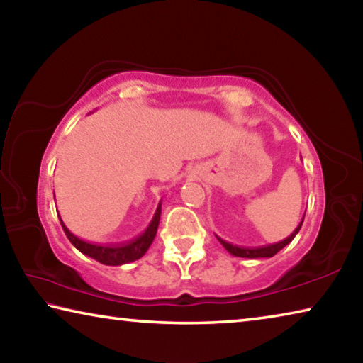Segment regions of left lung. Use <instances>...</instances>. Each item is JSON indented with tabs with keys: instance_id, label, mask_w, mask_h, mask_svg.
I'll use <instances>...</instances> for the list:
<instances>
[{
	"instance_id": "obj_1",
	"label": "left lung",
	"mask_w": 363,
	"mask_h": 363,
	"mask_svg": "<svg viewBox=\"0 0 363 363\" xmlns=\"http://www.w3.org/2000/svg\"><path fill=\"white\" fill-rule=\"evenodd\" d=\"M303 219H301L299 225L294 229V232L291 233L290 237H286L285 240H281L279 243H272V245H266V247H257V248H243V247H237V245H232L229 242L223 240V238L218 237V240L220 242V245L229 251L232 256H237V257H272L274 255H277L281 248H285L288 243H290L294 237H296V233L299 232L301 225H303Z\"/></svg>"
}]
</instances>
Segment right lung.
<instances>
[{"label": "right lung", "instance_id": "add662e5", "mask_svg": "<svg viewBox=\"0 0 363 363\" xmlns=\"http://www.w3.org/2000/svg\"><path fill=\"white\" fill-rule=\"evenodd\" d=\"M160 214H162V201L158 203V208L155 214H153V219L150 220L149 227H147L140 235L133 238L131 242L123 243V245H99V243L84 242L77 235H73V233L67 229V225L62 223V219L60 218L59 219H60V224H62V229L65 232L67 238H69L73 247H75L78 251H82L83 255L99 261L101 264H106V266H123V264L139 259V257H143L147 253V250H149L153 238L157 235Z\"/></svg>", "mask_w": 363, "mask_h": 363}]
</instances>
